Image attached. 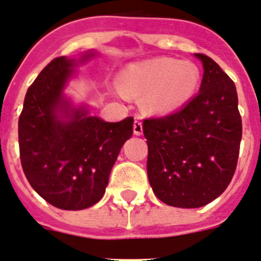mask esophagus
Returning a JSON list of instances; mask_svg holds the SVG:
<instances>
[{
	"mask_svg": "<svg viewBox=\"0 0 261 261\" xmlns=\"http://www.w3.org/2000/svg\"><path fill=\"white\" fill-rule=\"evenodd\" d=\"M143 133V126H142L141 120H135L134 122V134L135 135H142Z\"/></svg>",
	"mask_w": 261,
	"mask_h": 261,
	"instance_id": "esophagus-1",
	"label": "esophagus"
}]
</instances>
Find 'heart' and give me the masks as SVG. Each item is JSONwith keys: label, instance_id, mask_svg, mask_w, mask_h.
Returning <instances> with one entry per match:
<instances>
[{"label": "heart", "instance_id": "obj_1", "mask_svg": "<svg viewBox=\"0 0 261 261\" xmlns=\"http://www.w3.org/2000/svg\"><path fill=\"white\" fill-rule=\"evenodd\" d=\"M200 82L199 69L191 62L161 57L131 63L120 74V95L144 94V106L155 113L174 111L194 97Z\"/></svg>", "mask_w": 261, "mask_h": 261}]
</instances>
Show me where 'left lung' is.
Returning a JSON list of instances; mask_svg holds the SVG:
<instances>
[{
  "mask_svg": "<svg viewBox=\"0 0 261 261\" xmlns=\"http://www.w3.org/2000/svg\"><path fill=\"white\" fill-rule=\"evenodd\" d=\"M203 63L199 94L180 110L143 120L147 139V175L163 203L198 208L228 187L238 164L242 117L233 81L215 61Z\"/></svg>",
  "mask_w": 261,
  "mask_h": 261,
  "instance_id": "8db88e82",
  "label": "left lung"
}]
</instances>
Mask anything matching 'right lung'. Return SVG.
<instances>
[{
	"mask_svg": "<svg viewBox=\"0 0 261 261\" xmlns=\"http://www.w3.org/2000/svg\"><path fill=\"white\" fill-rule=\"evenodd\" d=\"M75 65L74 58H54L28 89L18 119L26 179L47 203L69 211L89 208L102 199L134 124L133 117L110 123L91 117L85 106L73 107L63 89Z\"/></svg>",
	"mask_w": 261,
	"mask_h": 261,
	"instance_id": "1",
	"label": "right lung"
}]
</instances>
